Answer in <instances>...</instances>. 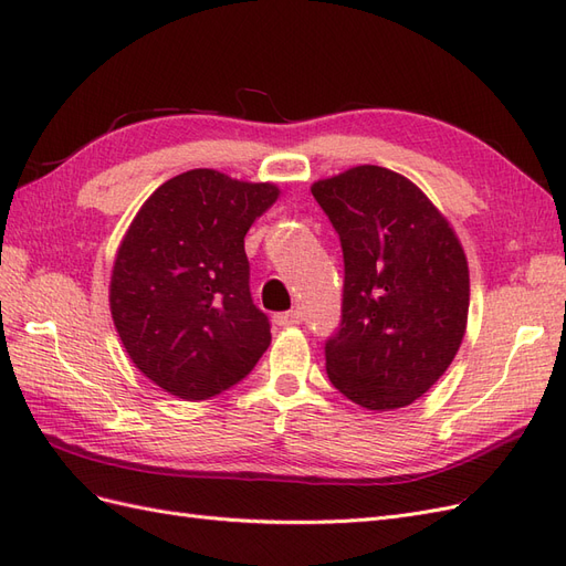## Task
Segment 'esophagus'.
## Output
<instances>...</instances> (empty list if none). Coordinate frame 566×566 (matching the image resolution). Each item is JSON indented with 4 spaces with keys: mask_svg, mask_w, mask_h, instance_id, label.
<instances>
[{
    "mask_svg": "<svg viewBox=\"0 0 566 566\" xmlns=\"http://www.w3.org/2000/svg\"><path fill=\"white\" fill-rule=\"evenodd\" d=\"M273 321H276V325H281V328H293V325H300L302 316L300 312H283L273 316Z\"/></svg>",
    "mask_w": 566,
    "mask_h": 566,
    "instance_id": "1",
    "label": "esophagus"
}]
</instances>
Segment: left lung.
I'll use <instances>...</instances> for the list:
<instances>
[{"instance_id": "left-lung-1", "label": "left lung", "mask_w": 566, "mask_h": 566, "mask_svg": "<svg viewBox=\"0 0 566 566\" xmlns=\"http://www.w3.org/2000/svg\"><path fill=\"white\" fill-rule=\"evenodd\" d=\"M312 193L345 254L342 321L325 342L328 378L368 410L413 403L465 337V250L432 200L387 167H352Z\"/></svg>"}]
</instances>
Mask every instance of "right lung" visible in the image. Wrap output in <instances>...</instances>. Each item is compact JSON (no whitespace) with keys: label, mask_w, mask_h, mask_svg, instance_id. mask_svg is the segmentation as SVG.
I'll list each match as a JSON object with an SVG mask.
<instances>
[{"label":"right lung","mask_w":566,"mask_h":566,"mask_svg":"<svg viewBox=\"0 0 566 566\" xmlns=\"http://www.w3.org/2000/svg\"><path fill=\"white\" fill-rule=\"evenodd\" d=\"M279 186L188 169L142 205L111 276L119 339L148 380L186 401L241 382L271 342L250 297L245 233Z\"/></svg>","instance_id":"right-lung-1"}]
</instances>
